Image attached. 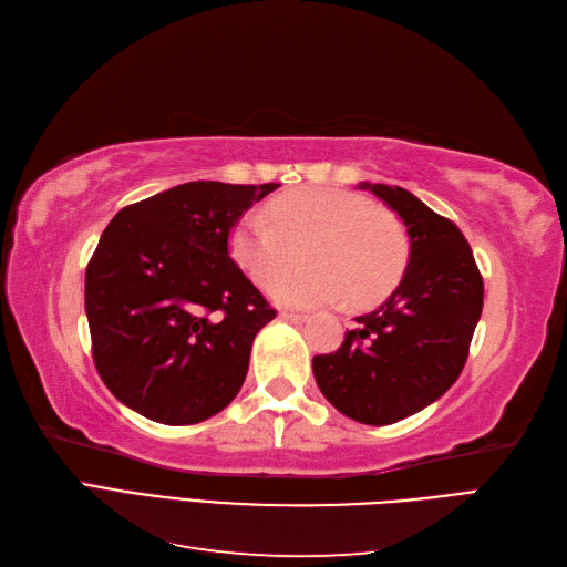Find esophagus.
Returning <instances> with one entry per match:
<instances>
[{
  "instance_id": "34e87169",
  "label": "esophagus",
  "mask_w": 567,
  "mask_h": 567,
  "mask_svg": "<svg viewBox=\"0 0 567 567\" xmlns=\"http://www.w3.org/2000/svg\"><path fill=\"white\" fill-rule=\"evenodd\" d=\"M281 319H286V321H296V323H300V321H305L307 317H305V315H300V312H281Z\"/></svg>"
}]
</instances>
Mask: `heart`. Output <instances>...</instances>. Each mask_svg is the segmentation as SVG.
<instances>
[{"instance_id":"1","label":"heart","mask_w":567,"mask_h":567,"mask_svg":"<svg viewBox=\"0 0 567 567\" xmlns=\"http://www.w3.org/2000/svg\"><path fill=\"white\" fill-rule=\"evenodd\" d=\"M302 247L311 265L286 280ZM234 262L284 305H333L350 293L379 298L402 274L406 236L400 219L381 205L329 186L293 188L271 198L265 213L248 210L229 231Z\"/></svg>"}]
</instances>
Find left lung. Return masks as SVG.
Returning <instances> with one entry per match:
<instances>
[{
  "label": "left lung",
  "mask_w": 567,
  "mask_h": 567,
  "mask_svg": "<svg viewBox=\"0 0 567 567\" xmlns=\"http://www.w3.org/2000/svg\"><path fill=\"white\" fill-rule=\"evenodd\" d=\"M400 215L409 265L373 312L357 317L342 346L317 354L319 390L340 414L367 425L402 421L447 392L468 359L483 315V277L461 229L402 186L369 184Z\"/></svg>",
  "instance_id": "obj_1"
}]
</instances>
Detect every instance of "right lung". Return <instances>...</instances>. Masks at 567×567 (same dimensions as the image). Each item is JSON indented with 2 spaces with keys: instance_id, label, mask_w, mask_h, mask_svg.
Segmentation results:
<instances>
[{
  "instance_id": "obj_1",
  "label": "right lung",
  "mask_w": 567,
  "mask_h": 567,
  "mask_svg": "<svg viewBox=\"0 0 567 567\" xmlns=\"http://www.w3.org/2000/svg\"><path fill=\"white\" fill-rule=\"evenodd\" d=\"M279 184L186 182L120 210L84 274L101 381L156 423L192 425L241 390L277 317L229 252V231Z\"/></svg>"
}]
</instances>
